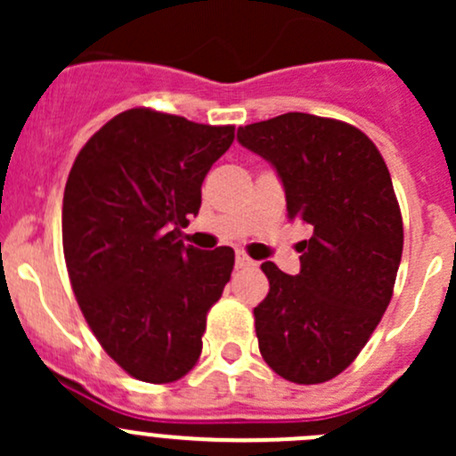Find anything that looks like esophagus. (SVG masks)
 I'll return each instance as SVG.
<instances>
[{
    "mask_svg": "<svg viewBox=\"0 0 456 456\" xmlns=\"http://www.w3.org/2000/svg\"><path fill=\"white\" fill-rule=\"evenodd\" d=\"M254 265H256V262L251 260L249 256L242 254V251H238V254H236V266H238V269H247V266H254Z\"/></svg>",
    "mask_w": 456,
    "mask_h": 456,
    "instance_id": "esophagus-1",
    "label": "esophagus"
}]
</instances>
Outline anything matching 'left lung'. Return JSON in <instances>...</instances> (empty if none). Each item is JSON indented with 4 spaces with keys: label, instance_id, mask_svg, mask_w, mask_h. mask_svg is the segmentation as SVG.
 Masks as SVG:
<instances>
[{
    "label": "left lung",
    "instance_id": "left-lung-1",
    "mask_svg": "<svg viewBox=\"0 0 456 456\" xmlns=\"http://www.w3.org/2000/svg\"><path fill=\"white\" fill-rule=\"evenodd\" d=\"M238 141L273 165L289 218L311 232L297 275L262 262L257 346L284 379L322 384L360 355L393 297L403 223L388 167L355 126L305 112L238 127Z\"/></svg>",
    "mask_w": 456,
    "mask_h": 456
}]
</instances>
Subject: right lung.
<instances>
[{"label": "right lung", "mask_w": 456, "mask_h": 456, "mask_svg": "<svg viewBox=\"0 0 456 456\" xmlns=\"http://www.w3.org/2000/svg\"><path fill=\"white\" fill-rule=\"evenodd\" d=\"M233 142L202 126L132 108L81 147L63 191L72 291L103 351L134 379L169 384L199 362L207 314L232 278L233 249L183 245L200 185Z\"/></svg>", "instance_id": "obj_1"}]
</instances>
